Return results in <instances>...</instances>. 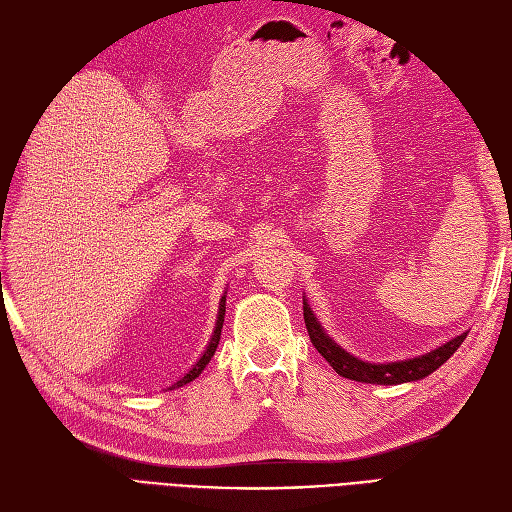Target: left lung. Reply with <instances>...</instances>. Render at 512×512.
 <instances>
[{"label":"left lung","mask_w":512,"mask_h":512,"mask_svg":"<svg viewBox=\"0 0 512 512\" xmlns=\"http://www.w3.org/2000/svg\"><path fill=\"white\" fill-rule=\"evenodd\" d=\"M303 318H305V327H307L309 339H312V344L324 359L329 361V365L337 371L339 376L356 380V382L384 384V386L416 382V380L427 378L429 374H433V371L451 359L455 350L463 344V339L468 335V331L455 335L442 346L433 348L425 354H416V356H408V359H397V361L374 363L350 354L348 350L339 346L333 337H329V333L324 331V327L312 312V307H309L305 297H303Z\"/></svg>","instance_id":"obj_1"}]
</instances>
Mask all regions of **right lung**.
Here are the masks:
<instances>
[{"instance_id":"add662e5","label":"right lung","mask_w":512,"mask_h":512,"mask_svg":"<svg viewBox=\"0 0 512 512\" xmlns=\"http://www.w3.org/2000/svg\"><path fill=\"white\" fill-rule=\"evenodd\" d=\"M226 290H228V288H226ZM226 290H224L222 299H220V305H218V318H215V327H213V333H211V337H209V344H207V348L203 350V354L198 356V361L190 367L188 374H185L183 378H179L173 386H168L170 391H173V389H179V386H183V384H188V382L196 380V378L200 376V371H203V369L209 365L211 356L215 354V348H218V344H220L222 324H224V314H226Z\"/></svg>"}]
</instances>
